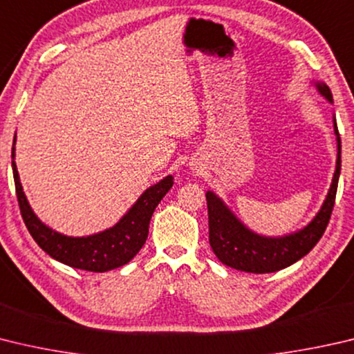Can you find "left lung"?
<instances>
[{
	"instance_id": "left-lung-1",
	"label": "left lung",
	"mask_w": 354,
	"mask_h": 354,
	"mask_svg": "<svg viewBox=\"0 0 354 354\" xmlns=\"http://www.w3.org/2000/svg\"><path fill=\"white\" fill-rule=\"evenodd\" d=\"M316 86L325 99L333 102V94L325 83H316ZM334 133L337 136V162L330 192L316 218L299 232L280 239L257 235L236 220L214 192L205 194L209 210V243L218 260L239 271L268 274L291 266L316 246L330 223L340 175V136L336 122Z\"/></svg>"
}]
</instances>
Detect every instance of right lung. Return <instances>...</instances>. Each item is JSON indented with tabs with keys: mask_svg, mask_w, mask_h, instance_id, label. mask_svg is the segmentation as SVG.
Returning <instances> with one entry per match:
<instances>
[{
	"mask_svg": "<svg viewBox=\"0 0 354 354\" xmlns=\"http://www.w3.org/2000/svg\"><path fill=\"white\" fill-rule=\"evenodd\" d=\"M14 158L15 138L12 147V159ZM12 170H14L18 205L32 239L53 259L71 268L91 272H105L124 266L139 252L149 236V224L153 212L173 185V176H165L162 181L147 189L114 227L95 235L74 239L55 232L38 220L24 196L15 160H12Z\"/></svg>",
	"mask_w": 354,
	"mask_h": 354,
	"instance_id": "add662e5",
	"label": "right lung"
}]
</instances>
